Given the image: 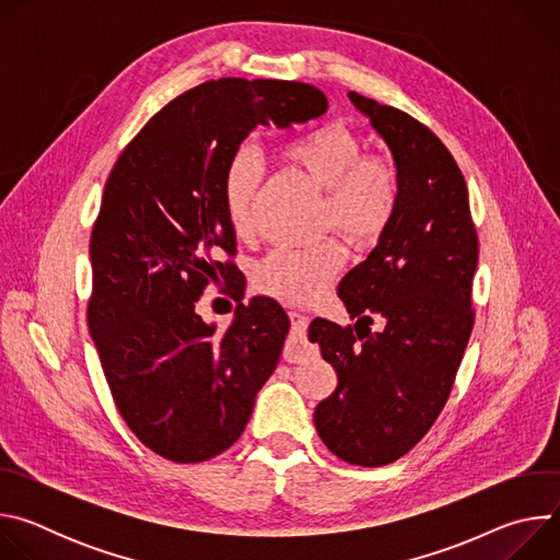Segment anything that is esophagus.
Returning a JSON list of instances; mask_svg holds the SVG:
<instances>
[{"mask_svg":"<svg viewBox=\"0 0 560 560\" xmlns=\"http://www.w3.org/2000/svg\"><path fill=\"white\" fill-rule=\"evenodd\" d=\"M290 324H292V337L285 343L283 357L288 361H299L303 357V350H301L299 343H301V339L305 337V330H307V316L299 310H290Z\"/></svg>","mask_w":560,"mask_h":560,"instance_id":"1","label":"esophagus"}]
</instances>
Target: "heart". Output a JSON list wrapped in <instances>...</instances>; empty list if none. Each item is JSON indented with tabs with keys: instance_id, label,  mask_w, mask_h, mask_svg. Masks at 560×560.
<instances>
[{
	"instance_id": "heart-1",
	"label": "heart",
	"mask_w": 560,
	"mask_h": 560,
	"mask_svg": "<svg viewBox=\"0 0 560 560\" xmlns=\"http://www.w3.org/2000/svg\"><path fill=\"white\" fill-rule=\"evenodd\" d=\"M359 137L341 124L312 128L281 148V156L324 188L318 230H339L357 248L376 244L398 203V173L387 156L361 154ZM261 166L253 150H238L223 175V208L236 236L253 228ZM343 248L326 236L305 248H279L255 268V285L281 301L303 303L324 292L343 266Z\"/></svg>"
}]
</instances>
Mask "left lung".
Instances as JSON below:
<instances>
[{"label":"left lung","instance_id":"obj_1","mask_svg":"<svg viewBox=\"0 0 560 560\" xmlns=\"http://www.w3.org/2000/svg\"><path fill=\"white\" fill-rule=\"evenodd\" d=\"M348 97L392 152L398 203L376 248L339 285L354 328L310 324V341L339 376L314 425L346 463L378 467L408 454L447 401L474 326L478 238L443 141L404 110L354 91ZM374 313L384 318L378 334L369 330Z\"/></svg>","mask_w":560,"mask_h":560}]
</instances>
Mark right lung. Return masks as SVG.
Returning <instances> with one entry per match:
<instances>
[{
	"label": "right lung",
	"instance_id": "right-lung-1",
	"mask_svg": "<svg viewBox=\"0 0 560 560\" xmlns=\"http://www.w3.org/2000/svg\"><path fill=\"white\" fill-rule=\"evenodd\" d=\"M326 110L310 84L225 77L164 106L117 159L91 236L89 330L119 415L159 456L228 450L279 363L290 318L275 299L238 303L225 330L195 303L234 277L219 257L236 253L223 175L238 145Z\"/></svg>",
	"mask_w": 560,
	"mask_h": 560
}]
</instances>
